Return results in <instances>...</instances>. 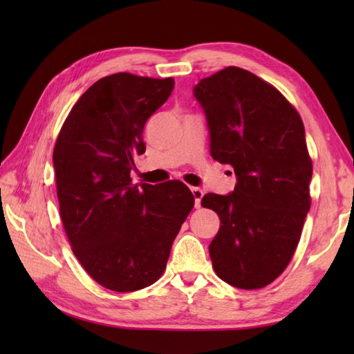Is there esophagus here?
Returning <instances> with one entry per match:
<instances>
[{
  "label": "esophagus",
  "instance_id": "esophagus-1",
  "mask_svg": "<svg viewBox=\"0 0 354 354\" xmlns=\"http://www.w3.org/2000/svg\"><path fill=\"white\" fill-rule=\"evenodd\" d=\"M192 193L194 196V207L199 208L201 207V201H202V196H204V190L199 189V187H192Z\"/></svg>",
  "mask_w": 354,
  "mask_h": 354
}]
</instances>
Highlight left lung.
Returning <instances> with one entry per match:
<instances>
[{
  "label": "left lung",
  "instance_id": "8db88e82",
  "mask_svg": "<svg viewBox=\"0 0 354 354\" xmlns=\"http://www.w3.org/2000/svg\"><path fill=\"white\" fill-rule=\"evenodd\" d=\"M209 129V150L234 169L230 194L208 193L221 228L209 243L217 277L260 289L289 265L310 208L312 160L303 120L277 88L228 66L193 88Z\"/></svg>",
  "mask_w": 354,
  "mask_h": 354
}]
</instances>
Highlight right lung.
<instances>
[{
	"label": "right lung",
	"instance_id": "add662e5",
	"mask_svg": "<svg viewBox=\"0 0 354 354\" xmlns=\"http://www.w3.org/2000/svg\"><path fill=\"white\" fill-rule=\"evenodd\" d=\"M175 80L117 73L89 86L66 117L53 150L62 223L80 265L103 288L153 284L193 209L181 181L132 184L142 131Z\"/></svg>",
	"mask_w": 354,
	"mask_h": 354
}]
</instances>
